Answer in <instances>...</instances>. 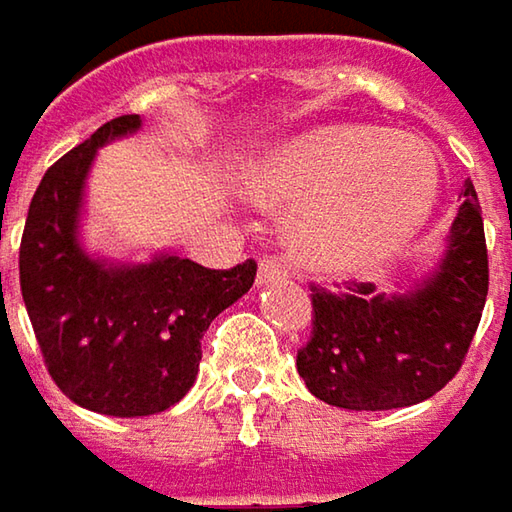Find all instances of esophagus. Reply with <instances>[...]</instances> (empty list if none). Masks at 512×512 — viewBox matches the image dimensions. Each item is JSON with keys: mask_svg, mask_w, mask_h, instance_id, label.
I'll return each instance as SVG.
<instances>
[{"mask_svg": "<svg viewBox=\"0 0 512 512\" xmlns=\"http://www.w3.org/2000/svg\"><path fill=\"white\" fill-rule=\"evenodd\" d=\"M273 282H287V270L279 259H262L259 273H256V285H273Z\"/></svg>", "mask_w": 512, "mask_h": 512, "instance_id": "esophagus-1", "label": "esophagus"}]
</instances>
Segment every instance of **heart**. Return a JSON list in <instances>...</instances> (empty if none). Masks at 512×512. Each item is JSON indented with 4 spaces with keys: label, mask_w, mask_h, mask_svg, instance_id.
Instances as JSON below:
<instances>
[{
    "label": "heart",
    "mask_w": 512,
    "mask_h": 512,
    "mask_svg": "<svg viewBox=\"0 0 512 512\" xmlns=\"http://www.w3.org/2000/svg\"><path fill=\"white\" fill-rule=\"evenodd\" d=\"M242 185L259 207L293 205L285 233L299 265L342 276L382 262L422 227L436 162L382 130L325 125L265 150Z\"/></svg>",
    "instance_id": "heart-1"
}]
</instances>
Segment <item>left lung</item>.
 Returning a JSON list of instances; mask_svg holds the SVG:
<instances>
[{"label": "left lung", "instance_id": "8db88e82", "mask_svg": "<svg viewBox=\"0 0 512 512\" xmlns=\"http://www.w3.org/2000/svg\"><path fill=\"white\" fill-rule=\"evenodd\" d=\"M487 285L479 196L464 182L442 265L416 290L384 296L370 282H344L336 293L310 285L313 327L296 370L316 399L344 410L424 402L459 373L482 322Z\"/></svg>", "mask_w": 512, "mask_h": 512}]
</instances>
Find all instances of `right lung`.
I'll list each match as a JSON object with an SVG mask.
<instances>
[{
    "mask_svg": "<svg viewBox=\"0 0 512 512\" xmlns=\"http://www.w3.org/2000/svg\"><path fill=\"white\" fill-rule=\"evenodd\" d=\"M139 125L136 113L116 116L53 162L30 199L19 245L22 299L50 379L70 402L119 419L162 413L185 396L205 330L256 279L253 259L230 270L182 256L108 267L79 247L93 153Z\"/></svg>",
    "mask_w": 512,
    "mask_h": 512,
    "instance_id": "1",
    "label": "right lung"
}]
</instances>
